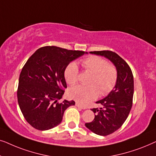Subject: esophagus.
I'll list each match as a JSON object with an SVG mask.
<instances>
[{
  "instance_id": "34e87169",
  "label": "esophagus",
  "mask_w": 156,
  "mask_h": 156,
  "mask_svg": "<svg viewBox=\"0 0 156 156\" xmlns=\"http://www.w3.org/2000/svg\"><path fill=\"white\" fill-rule=\"evenodd\" d=\"M75 105H76V106H77V107H79V108H82V109H86V108H87L86 106L81 105V104H79V103H76V104H75Z\"/></svg>"
}]
</instances>
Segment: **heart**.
Instances as JSON below:
<instances>
[{
	"instance_id": "b5f03b06",
	"label": "heart",
	"mask_w": 156,
	"mask_h": 156,
	"mask_svg": "<svg viewBox=\"0 0 156 156\" xmlns=\"http://www.w3.org/2000/svg\"><path fill=\"white\" fill-rule=\"evenodd\" d=\"M84 69L91 73L88 86L77 85L68 91L71 99L80 104H87L99 95L105 96L110 93L116 86L118 79V71L112 64L99 56L88 57L81 62ZM78 67L75 63H70L65 70L66 82L73 85L77 82Z\"/></svg>"
}]
</instances>
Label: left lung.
<instances>
[{"instance_id":"8db88e82","label":"left lung","mask_w":156,"mask_h":156,"mask_svg":"<svg viewBox=\"0 0 156 156\" xmlns=\"http://www.w3.org/2000/svg\"><path fill=\"white\" fill-rule=\"evenodd\" d=\"M90 53L108 58L118 71L116 86L107 97L96 102L102 107L91 108L96 114L94 119L85 123L87 128L97 135L107 136L121 128L129 116L133 104V76L126 62L116 52L103 50Z\"/></svg>"}]
</instances>
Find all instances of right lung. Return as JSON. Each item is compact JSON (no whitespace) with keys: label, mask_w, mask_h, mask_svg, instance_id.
Instances as JSON below:
<instances>
[{"label":"right lung","mask_w":156,"mask_h":156,"mask_svg":"<svg viewBox=\"0 0 156 156\" xmlns=\"http://www.w3.org/2000/svg\"><path fill=\"white\" fill-rule=\"evenodd\" d=\"M84 53L45 46L27 59L19 77L17 96L23 116L34 129L45 131L55 127L61 123L65 111L75 104L74 101L59 103L58 100L67 88L66 67Z\"/></svg>","instance_id":"obj_1"}]
</instances>
